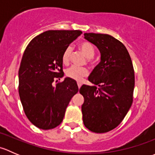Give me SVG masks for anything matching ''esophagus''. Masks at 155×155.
<instances>
[{"instance_id": "esophagus-1", "label": "esophagus", "mask_w": 155, "mask_h": 155, "mask_svg": "<svg viewBox=\"0 0 155 155\" xmlns=\"http://www.w3.org/2000/svg\"><path fill=\"white\" fill-rule=\"evenodd\" d=\"M77 85H78V87H79V88H80L81 86H82V83H81L80 82H77Z\"/></svg>"}]
</instances>
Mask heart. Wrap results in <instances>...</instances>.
<instances>
[{
  "label": "heart",
  "instance_id": "obj_1",
  "mask_svg": "<svg viewBox=\"0 0 155 155\" xmlns=\"http://www.w3.org/2000/svg\"><path fill=\"white\" fill-rule=\"evenodd\" d=\"M79 49L80 50L81 52L87 58V61L92 64L93 61L92 58L95 54V48L93 45L88 41H82L78 46ZM72 54V48L69 47L65 48L63 54H62V62L64 64H68L70 61V57ZM65 74L68 77L72 79H74L76 81H80L83 79L84 77L88 75V70L85 68H77V67H70L65 70Z\"/></svg>",
  "mask_w": 155,
  "mask_h": 155
}]
</instances>
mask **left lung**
Wrapping results in <instances>:
<instances>
[{"instance_id":"left-lung-1","label":"left lung","mask_w":155,"mask_h":155,"mask_svg":"<svg viewBox=\"0 0 155 155\" xmlns=\"http://www.w3.org/2000/svg\"><path fill=\"white\" fill-rule=\"evenodd\" d=\"M84 36L99 49L101 62L88 77L94 85H83L79 89L84 97L83 122L92 132L107 133L119 125L132 105L134 67L126 47L117 39L94 33Z\"/></svg>"}]
</instances>
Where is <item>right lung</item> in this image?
I'll return each mask as SVG.
<instances>
[{
	"mask_svg": "<svg viewBox=\"0 0 155 155\" xmlns=\"http://www.w3.org/2000/svg\"><path fill=\"white\" fill-rule=\"evenodd\" d=\"M82 34L79 30H50L34 37L25 50L18 70V94L26 116L40 129L58 126L79 91L70 78L55 86L53 82L64 76V51Z\"/></svg>",
	"mask_w": 155,
	"mask_h": 155,
	"instance_id": "obj_1",
	"label": "right lung"
}]
</instances>
